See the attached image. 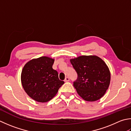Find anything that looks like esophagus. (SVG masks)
Wrapping results in <instances>:
<instances>
[{"instance_id":"obj_1","label":"esophagus","mask_w":131,"mask_h":131,"mask_svg":"<svg viewBox=\"0 0 131 131\" xmlns=\"http://www.w3.org/2000/svg\"><path fill=\"white\" fill-rule=\"evenodd\" d=\"M69 81H70V78L68 77H66L65 79V80H64V81H65V82H68Z\"/></svg>"}]
</instances>
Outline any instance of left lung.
<instances>
[{"instance_id":"8db88e82","label":"left lung","mask_w":131,"mask_h":131,"mask_svg":"<svg viewBox=\"0 0 131 131\" xmlns=\"http://www.w3.org/2000/svg\"><path fill=\"white\" fill-rule=\"evenodd\" d=\"M70 62L77 73L73 82L79 95L86 101L101 99L108 89L111 75L108 66L96 56H82L71 59Z\"/></svg>"}]
</instances>
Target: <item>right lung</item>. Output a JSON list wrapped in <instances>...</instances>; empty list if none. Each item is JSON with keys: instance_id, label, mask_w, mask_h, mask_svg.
<instances>
[{"instance_id": "obj_1", "label": "right lung", "mask_w": 131, "mask_h": 131, "mask_svg": "<svg viewBox=\"0 0 131 131\" xmlns=\"http://www.w3.org/2000/svg\"><path fill=\"white\" fill-rule=\"evenodd\" d=\"M54 61L49 57H41L29 61L23 69L22 86L26 93L36 101H49L64 83L59 79L57 71L52 68Z\"/></svg>"}]
</instances>
